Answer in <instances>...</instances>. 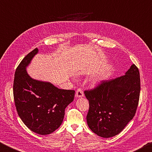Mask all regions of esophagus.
<instances>
[{"label":"esophagus","instance_id":"obj_1","mask_svg":"<svg viewBox=\"0 0 152 152\" xmlns=\"http://www.w3.org/2000/svg\"><path fill=\"white\" fill-rule=\"evenodd\" d=\"M84 96L83 92L82 91V90L81 89H77V91L75 93V97L77 98H80V97H83Z\"/></svg>","mask_w":152,"mask_h":152}]
</instances>
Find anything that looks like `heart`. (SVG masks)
I'll use <instances>...</instances> for the list:
<instances>
[{
  "label": "heart",
  "mask_w": 152,
  "mask_h": 152,
  "mask_svg": "<svg viewBox=\"0 0 152 152\" xmlns=\"http://www.w3.org/2000/svg\"><path fill=\"white\" fill-rule=\"evenodd\" d=\"M101 81H102V80L101 79H96V80L94 81V85L95 86H98V85H99V83H101Z\"/></svg>",
  "instance_id": "b5f03b06"
}]
</instances>
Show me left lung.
Listing matches in <instances>:
<instances>
[{
  "instance_id": "8db88e82",
  "label": "left lung",
  "mask_w": 152,
  "mask_h": 152,
  "mask_svg": "<svg viewBox=\"0 0 152 152\" xmlns=\"http://www.w3.org/2000/svg\"><path fill=\"white\" fill-rule=\"evenodd\" d=\"M84 93L89 102L87 115L89 128L100 137L115 136L135 115L140 93L139 69L132 64L124 75L104 81Z\"/></svg>"
}]
</instances>
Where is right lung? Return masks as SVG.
<instances>
[{
	"instance_id": "add662e5",
	"label": "right lung",
	"mask_w": 152,
	"mask_h": 152,
	"mask_svg": "<svg viewBox=\"0 0 152 152\" xmlns=\"http://www.w3.org/2000/svg\"><path fill=\"white\" fill-rule=\"evenodd\" d=\"M38 53L37 48L29 53L16 69L13 94L18 115L25 126L36 134L48 135L62 124L75 91L60 89L29 75L26 67Z\"/></svg>"
}]
</instances>
